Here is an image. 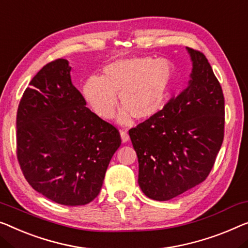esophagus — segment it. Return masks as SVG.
Returning <instances> with one entry per match:
<instances>
[{"label": "esophagus", "mask_w": 248, "mask_h": 248, "mask_svg": "<svg viewBox=\"0 0 248 248\" xmlns=\"http://www.w3.org/2000/svg\"><path fill=\"white\" fill-rule=\"evenodd\" d=\"M120 137H121V140H123V142H127L129 140V135L125 130H120Z\"/></svg>", "instance_id": "obj_1"}]
</instances>
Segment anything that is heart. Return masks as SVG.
<instances>
[{"label":"heart","instance_id":"b5f03b06","mask_svg":"<svg viewBox=\"0 0 248 248\" xmlns=\"http://www.w3.org/2000/svg\"><path fill=\"white\" fill-rule=\"evenodd\" d=\"M105 77L86 81L83 94L102 119L112 118L120 97L124 107L118 119L125 124L132 116L145 120L156 116L167 102L175 68L167 59L136 57L120 59L103 70Z\"/></svg>","mask_w":248,"mask_h":248}]
</instances>
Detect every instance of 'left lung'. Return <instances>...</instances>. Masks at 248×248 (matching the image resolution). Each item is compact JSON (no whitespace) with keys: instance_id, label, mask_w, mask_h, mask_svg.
I'll list each match as a JSON object with an SVG mask.
<instances>
[{"instance_id":"8db88e82","label":"left lung","mask_w":248,"mask_h":248,"mask_svg":"<svg viewBox=\"0 0 248 248\" xmlns=\"http://www.w3.org/2000/svg\"><path fill=\"white\" fill-rule=\"evenodd\" d=\"M187 51L193 70L186 89L129 130L139 162L138 184L154 201H169L204 182L223 143V90L205 55Z\"/></svg>"}]
</instances>
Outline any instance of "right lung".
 <instances>
[{
	"label": "right lung",
	"mask_w": 248,
	"mask_h": 248,
	"mask_svg": "<svg viewBox=\"0 0 248 248\" xmlns=\"http://www.w3.org/2000/svg\"><path fill=\"white\" fill-rule=\"evenodd\" d=\"M68 60L44 65L25 89L16 114V154L32 188L65 206L100 193L119 131L90 109L71 81Z\"/></svg>",
	"instance_id": "add662e5"
}]
</instances>
